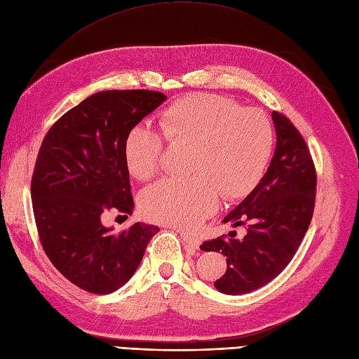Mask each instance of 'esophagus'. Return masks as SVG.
<instances>
[{"instance_id": "1", "label": "esophagus", "mask_w": 359, "mask_h": 359, "mask_svg": "<svg viewBox=\"0 0 359 359\" xmlns=\"http://www.w3.org/2000/svg\"><path fill=\"white\" fill-rule=\"evenodd\" d=\"M179 234H180V238H182V241H183V245L187 246V249L195 250V249L200 248L201 243H200L198 238H195V237H191V236H188V234H184V233H182V231H179Z\"/></svg>"}]
</instances>
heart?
I'll use <instances>...</instances> for the list:
<instances>
[{
    "label": "heart",
    "instance_id": "obj_1",
    "mask_svg": "<svg viewBox=\"0 0 359 359\" xmlns=\"http://www.w3.org/2000/svg\"><path fill=\"white\" fill-rule=\"evenodd\" d=\"M164 133L138 123L126 135L125 159L131 175L150 179L163 168L167 137L192 144L183 179H161L140 194L150 221L194 229L221 204V192L238 196L262 179L273 154L270 119L257 109L212 95L176 101L163 116Z\"/></svg>",
    "mask_w": 359,
    "mask_h": 359
}]
</instances>
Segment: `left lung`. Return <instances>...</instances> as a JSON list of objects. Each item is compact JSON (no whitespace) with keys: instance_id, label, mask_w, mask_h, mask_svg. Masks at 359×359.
Listing matches in <instances>:
<instances>
[{"instance_id":"8db88e82","label":"left lung","mask_w":359,"mask_h":359,"mask_svg":"<svg viewBox=\"0 0 359 359\" xmlns=\"http://www.w3.org/2000/svg\"><path fill=\"white\" fill-rule=\"evenodd\" d=\"M276 149L261 182L225 217L224 224L246 225V236L204 241L201 250L222 252L226 271L215 282L219 292L241 295L279 276L294 258L315 209L316 171L302 134L283 114L273 111Z\"/></svg>"}]
</instances>
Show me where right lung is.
<instances>
[{
  "label": "right lung",
  "mask_w": 359,
  "mask_h": 359,
  "mask_svg": "<svg viewBox=\"0 0 359 359\" xmlns=\"http://www.w3.org/2000/svg\"><path fill=\"white\" fill-rule=\"evenodd\" d=\"M165 100L144 89L97 92L57 119L41 143L31 180L41 246L56 270L88 292L111 294L128 282L159 231L137 222L113 233L102 217L133 213L126 135Z\"/></svg>",
  "instance_id": "add662e5"
}]
</instances>
